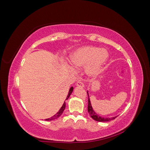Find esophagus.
Instances as JSON below:
<instances>
[{"instance_id":"1","label":"esophagus","mask_w":150,"mask_h":150,"mask_svg":"<svg viewBox=\"0 0 150 150\" xmlns=\"http://www.w3.org/2000/svg\"><path fill=\"white\" fill-rule=\"evenodd\" d=\"M76 86H78V87H81V88H84V83L81 81H78V82L76 83Z\"/></svg>"}]
</instances>
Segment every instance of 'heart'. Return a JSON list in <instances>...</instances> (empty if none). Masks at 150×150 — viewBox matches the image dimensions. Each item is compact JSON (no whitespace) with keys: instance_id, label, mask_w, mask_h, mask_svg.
I'll return each instance as SVG.
<instances>
[{"instance_id":"b5f03b06","label":"heart","mask_w":150,"mask_h":150,"mask_svg":"<svg viewBox=\"0 0 150 150\" xmlns=\"http://www.w3.org/2000/svg\"><path fill=\"white\" fill-rule=\"evenodd\" d=\"M108 58L106 49L93 46L78 49L71 56L72 64L76 67H86V72L91 77H96L101 72Z\"/></svg>"}]
</instances>
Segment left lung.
Here are the masks:
<instances>
[{
    "label": "left lung",
    "instance_id": "left-lung-1",
    "mask_svg": "<svg viewBox=\"0 0 150 150\" xmlns=\"http://www.w3.org/2000/svg\"><path fill=\"white\" fill-rule=\"evenodd\" d=\"M88 95V93L87 92ZM88 111L89 112V115L91 116V117L92 118L95 120L99 122H106V121H111L112 120H115L117 116H115V117H101L100 116L98 115L96 112H94V111L93 110V108L91 106V104L90 102V99L89 98V95H88Z\"/></svg>",
    "mask_w": 150,
    "mask_h": 150
}]
</instances>
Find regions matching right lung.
<instances>
[{
    "label": "right lung",
    "instance_id": "add662e5",
    "mask_svg": "<svg viewBox=\"0 0 150 150\" xmlns=\"http://www.w3.org/2000/svg\"><path fill=\"white\" fill-rule=\"evenodd\" d=\"M72 91H73V88L71 87V88H70L69 91V93H68V95H67V98H66V100L69 98L72 92ZM65 108H66V103L64 102V104H63L60 110H59V111L56 113V114L55 115H54V116H52L51 117H50V118L46 119V121H51V120H56V119L58 118V117H59V116L62 114L63 111H64V110H65Z\"/></svg>",
    "mask_w": 150,
    "mask_h": 150
}]
</instances>
